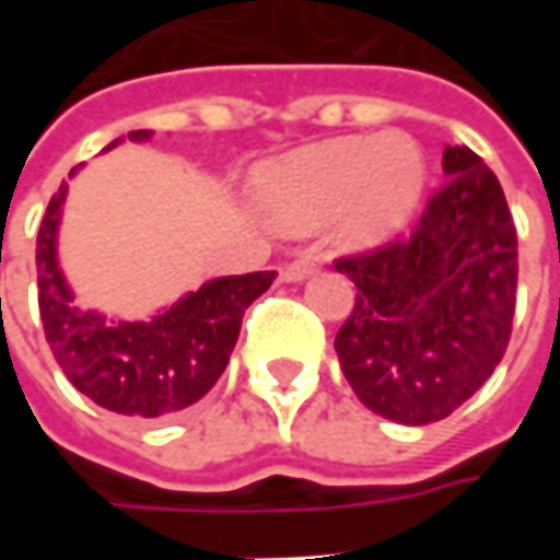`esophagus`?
Wrapping results in <instances>:
<instances>
[{
    "instance_id": "obj_1",
    "label": "esophagus",
    "mask_w": 560,
    "mask_h": 560,
    "mask_svg": "<svg viewBox=\"0 0 560 560\" xmlns=\"http://www.w3.org/2000/svg\"><path fill=\"white\" fill-rule=\"evenodd\" d=\"M315 269H317L315 257H293L291 264L281 269V276H284V281H303L308 279Z\"/></svg>"
}]
</instances>
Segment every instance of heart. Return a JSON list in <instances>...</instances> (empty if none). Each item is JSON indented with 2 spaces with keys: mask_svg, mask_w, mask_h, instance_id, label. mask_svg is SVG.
<instances>
[{
  "mask_svg": "<svg viewBox=\"0 0 560 560\" xmlns=\"http://www.w3.org/2000/svg\"><path fill=\"white\" fill-rule=\"evenodd\" d=\"M425 185V155L408 135L339 138L260 171L257 191L281 224L336 219L339 240L372 245L411 219Z\"/></svg>",
  "mask_w": 560,
  "mask_h": 560,
  "instance_id": "heart-1",
  "label": "heart"
}]
</instances>
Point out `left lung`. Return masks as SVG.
<instances>
[{
    "instance_id": "8db88e82",
    "label": "left lung",
    "mask_w": 560,
    "mask_h": 560,
    "mask_svg": "<svg viewBox=\"0 0 560 560\" xmlns=\"http://www.w3.org/2000/svg\"><path fill=\"white\" fill-rule=\"evenodd\" d=\"M444 173L411 236L336 260L357 284L341 372L369 411L405 425L444 420L489 381L516 312L504 188L468 147L444 149Z\"/></svg>"
}]
</instances>
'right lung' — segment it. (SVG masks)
Instances as JSON below:
<instances>
[{
    "label": "right lung",
    "instance_id": "right-lung-1",
    "mask_svg": "<svg viewBox=\"0 0 560 560\" xmlns=\"http://www.w3.org/2000/svg\"><path fill=\"white\" fill-rule=\"evenodd\" d=\"M128 138L147 140L149 131ZM62 203L66 185L50 197L35 245L38 308L59 369L95 405L126 417H167L203 399L231 360L245 308L267 291L276 272L212 279L149 320L80 312L56 260Z\"/></svg>",
    "mask_w": 560,
    "mask_h": 560
}]
</instances>
